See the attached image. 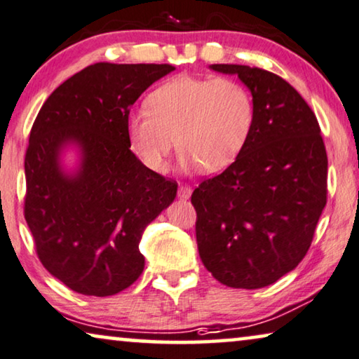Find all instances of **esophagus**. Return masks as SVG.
<instances>
[{
  "instance_id": "1",
  "label": "esophagus",
  "mask_w": 359,
  "mask_h": 359,
  "mask_svg": "<svg viewBox=\"0 0 359 359\" xmlns=\"http://www.w3.org/2000/svg\"><path fill=\"white\" fill-rule=\"evenodd\" d=\"M190 195H191V187L190 185H179V196H180V198L187 200V198H190Z\"/></svg>"
}]
</instances>
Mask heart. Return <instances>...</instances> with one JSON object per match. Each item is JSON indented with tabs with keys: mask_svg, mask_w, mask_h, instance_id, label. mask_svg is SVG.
I'll return each mask as SVG.
<instances>
[{
	"mask_svg": "<svg viewBox=\"0 0 359 359\" xmlns=\"http://www.w3.org/2000/svg\"><path fill=\"white\" fill-rule=\"evenodd\" d=\"M146 107L128 117L131 148L154 172L168 169L177 141L182 168L218 172L249 140L254 99L241 81L228 76L179 74L158 86Z\"/></svg>",
	"mask_w": 359,
	"mask_h": 359,
	"instance_id": "obj_1",
	"label": "heart"
}]
</instances>
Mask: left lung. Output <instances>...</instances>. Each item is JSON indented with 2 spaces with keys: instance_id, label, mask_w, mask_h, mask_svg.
Here are the masks:
<instances>
[{
  "instance_id": "1",
  "label": "left lung",
  "mask_w": 359,
  "mask_h": 359,
  "mask_svg": "<svg viewBox=\"0 0 359 359\" xmlns=\"http://www.w3.org/2000/svg\"><path fill=\"white\" fill-rule=\"evenodd\" d=\"M237 74L254 99L249 140L224 172L191 194L200 259L229 287L257 290L294 270L327 203V151L316 114L278 74L211 65Z\"/></svg>"
}]
</instances>
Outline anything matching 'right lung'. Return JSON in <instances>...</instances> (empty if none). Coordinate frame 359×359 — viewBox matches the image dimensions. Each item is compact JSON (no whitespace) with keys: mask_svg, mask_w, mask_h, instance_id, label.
Masks as SVG:
<instances>
[{"mask_svg":"<svg viewBox=\"0 0 359 359\" xmlns=\"http://www.w3.org/2000/svg\"><path fill=\"white\" fill-rule=\"evenodd\" d=\"M174 69L90 65L48 95L30 130L24 218L42 265L79 294L112 296L138 280L143 229L177 194V182L131 153L128 136L131 105ZM68 142L83 154L74 176L57 161Z\"/></svg>","mask_w":359,"mask_h":359,"instance_id":"obj_1","label":"right lung"}]
</instances>
